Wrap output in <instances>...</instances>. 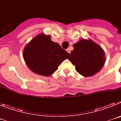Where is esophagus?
Wrapping results in <instances>:
<instances>
[{"instance_id":"esophagus-1","label":"esophagus","mask_w":121,"mask_h":121,"mask_svg":"<svg viewBox=\"0 0 121 121\" xmlns=\"http://www.w3.org/2000/svg\"><path fill=\"white\" fill-rule=\"evenodd\" d=\"M66 51H67L68 53H70V48H67V50H66Z\"/></svg>"}]
</instances>
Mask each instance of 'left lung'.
Masks as SVG:
<instances>
[{"label":"left lung","instance_id":"8db88e82","mask_svg":"<svg viewBox=\"0 0 121 121\" xmlns=\"http://www.w3.org/2000/svg\"><path fill=\"white\" fill-rule=\"evenodd\" d=\"M73 46L74 50L68 60L75 65L77 72L84 77H90L102 69L105 57L100 45L90 39H81Z\"/></svg>","mask_w":121,"mask_h":121}]
</instances>
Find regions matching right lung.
<instances>
[{
    "instance_id": "1",
    "label": "right lung",
    "mask_w": 121,
    "mask_h": 121,
    "mask_svg": "<svg viewBox=\"0 0 121 121\" xmlns=\"http://www.w3.org/2000/svg\"><path fill=\"white\" fill-rule=\"evenodd\" d=\"M24 60L30 70L37 74L52 75L70 53L51 40L50 35L41 33L35 36L23 51Z\"/></svg>"
}]
</instances>
